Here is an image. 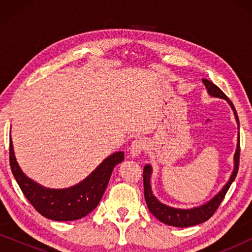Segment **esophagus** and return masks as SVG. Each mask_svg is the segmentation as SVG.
Returning a JSON list of instances; mask_svg holds the SVG:
<instances>
[{"label":"esophagus","mask_w":252,"mask_h":252,"mask_svg":"<svg viewBox=\"0 0 252 252\" xmlns=\"http://www.w3.org/2000/svg\"><path fill=\"white\" fill-rule=\"evenodd\" d=\"M146 147H147L146 141H144L142 137H137V139L133 141L132 146L129 148L130 155H132L133 157L140 156V155L143 153V150L146 149Z\"/></svg>","instance_id":"1"}]
</instances>
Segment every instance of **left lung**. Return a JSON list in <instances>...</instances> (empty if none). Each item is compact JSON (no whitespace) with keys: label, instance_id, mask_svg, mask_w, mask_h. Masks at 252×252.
<instances>
[{"label":"left lung","instance_id":"left-lung-1","mask_svg":"<svg viewBox=\"0 0 252 252\" xmlns=\"http://www.w3.org/2000/svg\"><path fill=\"white\" fill-rule=\"evenodd\" d=\"M203 84L205 85L210 96H212V97L226 99V101L228 102L230 108H232V110L234 111V115H235L237 126H239V129H240L239 117H237L236 110L234 108L233 103L229 101V98L227 97V96L222 93L221 89H220L218 86L213 84V82L206 80V79H203ZM239 164H240V133H239V139H237L236 151H235V155H234V170H233L232 175H230L229 180L227 181V184L225 186H223L221 190H220L215 197L210 199L208 203H204L203 205L197 206V208H192V209L171 208V206L163 204V203L158 201L156 196L153 194V190H151V186H150V179H151V173H153V168H151V165L147 164L143 168V185H144V198H146L148 209H149V211L153 213V215L156 217L159 221H161L163 223H166L168 226L190 227V226H195V225H198V223L204 222L208 219L211 218L213 213H215L217 211V209L219 208L220 203L222 202L226 192L228 191L230 185L233 184L234 179L236 178L237 171H239Z\"/></svg>","mask_w":252,"mask_h":252}]
</instances>
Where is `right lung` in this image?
<instances>
[{
    "mask_svg": "<svg viewBox=\"0 0 252 252\" xmlns=\"http://www.w3.org/2000/svg\"><path fill=\"white\" fill-rule=\"evenodd\" d=\"M10 166L23 194L40 215L56 221L84 218L98 205L116 165L124 160L123 151L105 158L87 178L64 189H50L36 184L20 170L10 140Z\"/></svg>",
    "mask_w": 252,
    "mask_h": 252,
    "instance_id": "1",
    "label": "right lung"
}]
</instances>
